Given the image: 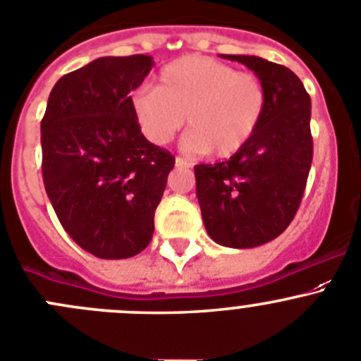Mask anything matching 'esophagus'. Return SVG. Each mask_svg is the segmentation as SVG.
<instances>
[{"mask_svg":"<svg viewBox=\"0 0 361 361\" xmlns=\"http://www.w3.org/2000/svg\"><path fill=\"white\" fill-rule=\"evenodd\" d=\"M176 167H180V169H187V167H190V162L181 159V157H176Z\"/></svg>","mask_w":361,"mask_h":361,"instance_id":"obj_1","label":"esophagus"}]
</instances>
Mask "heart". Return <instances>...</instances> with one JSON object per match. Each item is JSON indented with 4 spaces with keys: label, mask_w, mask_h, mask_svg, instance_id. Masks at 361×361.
I'll list each match as a JSON object with an SVG mask.
<instances>
[{
    "label": "heart",
    "mask_w": 361,
    "mask_h": 361,
    "mask_svg": "<svg viewBox=\"0 0 361 361\" xmlns=\"http://www.w3.org/2000/svg\"><path fill=\"white\" fill-rule=\"evenodd\" d=\"M268 106L261 77L238 72L208 56H183L166 65L159 86H139L130 93V107L142 135L162 146L187 121V152L226 159L254 137Z\"/></svg>",
    "instance_id": "b5f03b06"
}]
</instances>
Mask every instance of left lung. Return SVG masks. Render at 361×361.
Returning a JSON list of instances; mask_svg holds the SVG:
<instances>
[{
	"mask_svg": "<svg viewBox=\"0 0 361 361\" xmlns=\"http://www.w3.org/2000/svg\"><path fill=\"white\" fill-rule=\"evenodd\" d=\"M222 58L243 63L261 77L268 106L245 148L226 162L194 167L195 192L212 240L252 248L284 233L300 208L314 153L310 97L288 66L257 56Z\"/></svg>",
	"mask_w": 361,
	"mask_h": 361,
	"instance_id": "left-lung-1",
	"label": "left lung"
}]
</instances>
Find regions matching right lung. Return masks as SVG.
<instances>
[{"label": "right lung", "mask_w": 361, "mask_h": 361, "mask_svg": "<svg viewBox=\"0 0 361 361\" xmlns=\"http://www.w3.org/2000/svg\"><path fill=\"white\" fill-rule=\"evenodd\" d=\"M146 54L106 56L63 75L40 123L45 192L68 236L100 259L149 245L174 157L141 134L130 92L152 70Z\"/></svg>", "instance_id": "right-lung-1"}]
</instances>
